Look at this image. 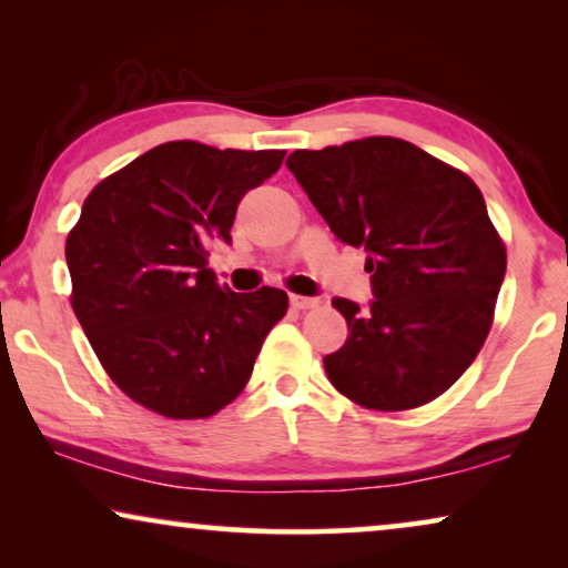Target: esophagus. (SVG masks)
I'll return each instance as SVG.
<instances>
[{
	"label": "esophagus",
	"instance_id": "34e87169",
	"mask_svg": "<svg viewBox=\"0 0 568 568\" xmlns=\"http://www.w3.org/2000/svg\"><path fill=\"white\" fill-rule=\"evenodd\" d=\"M290 302H292L294 310H313V307H317V300L315 297H300V294H292Z\"/></svg>",
	"mask_w": 568,
	"mask_h": 568
}]
</instances>
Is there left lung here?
Returning <instances> with one entry per match:
<instances>
[{
  "label": "left lung",
  "instance_id": "8db88e82",
  "mask_svg": "<svg viewBox=\"0 0 568 568\" xmlns=\"http://www.w3.org/2000/svg\"><path fill=\"white\" fill-rule=\"evenodd\" d=\"M286 168L333 235L369 253V310L333 300L348 338L323 359L331 385L369 410L439 398L484 346L507 271L478 185L393 136L297 150Z\"/></svg>",
  "mask_w": 568,
  "mask_h": 568
}]
</instances>
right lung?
Returning a JSON list of instances; mask_svg holds the SVG:
<instances>
[{
	"label": "right lung",
	"instance_id": "1",
	"mask_svg": "<svg viewBox=\"0 0 568 568\" xmlns=\"http://www.w3.org/2000/svg\"><path fill=\"white\" fill-rule=\"evenodd\" d=\"M284 150L168 142L100 181L67 237L72 310L108 377L165 418H209L243 393L286 292L237 294L209 268L240 199Z\"/></svg>",
	"mask_w": 568,
	"mask_h": 568
}]
</instances>
